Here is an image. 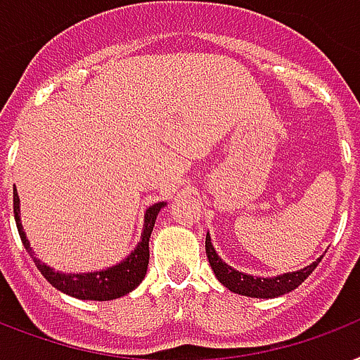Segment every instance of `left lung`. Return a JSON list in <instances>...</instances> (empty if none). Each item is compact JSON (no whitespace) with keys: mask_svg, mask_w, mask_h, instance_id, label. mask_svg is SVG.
<instances>
[{"mask_svg":"<svg viewBox=\"0 0 360 360\" xmlns=\"http://www.w3.org/2000/svg\"><path fill=\"white\" fill-rule=\"evenodd\" d=\"M205 248L206 257H208V263H210L216 278L233 293L253 297V299H272V297H280V295L293 291L314 272V269L323 259L319 257L317 261H314V263L304 266V269L297 270V272H287V274H280L276 276V278H253V276L238 272V270H235L227 263H224V259L219 257L214 246H212L210 235H206Z\"/></svg>","mask_w":360,"mask_h":360,"instance_id":"obj_1","label":"left lung"}]
</instances>
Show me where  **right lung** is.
<instances>
[{
  "mask_svg": "<svg viewBox=\"0 0 360 360\" xmlns=\"http://www.w3.org/2000/svg\"><path fill=\"white\" fill-rule=\"evenodd\" d=\"M13 206H15L16 227H18V235H20L22 244L27 250V253L32 255L33 263L39 269V272L46 278L49 283H52L61 293L71 295L75 299L112 300L131 293L144 280L146 270H148L150 235L154 231L155 218H158L161 208L165 206V202H155V205H152L146 210L141 242L136 244V248L131 252V255H127L122 263L114 264V266H108V269L99 270V272H86V274H63V272L50 269L49 264L41 263L37 257H33V250L30 246V240H27L20 221V199H18L16 189L15 195H13Z\"/></svg>",
  "mask_w": 360,
  "mask_h": 360,
  "instance_id": "right-lung-1",
  "label": "right lung"
}]
</instances>
